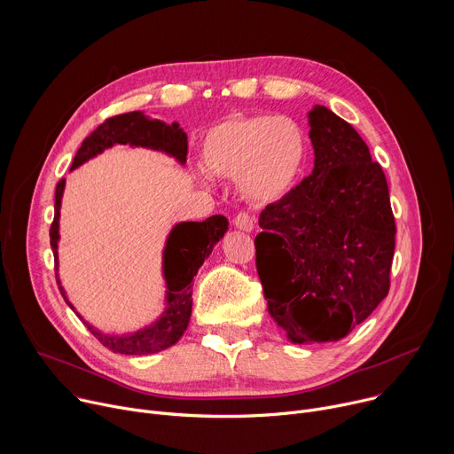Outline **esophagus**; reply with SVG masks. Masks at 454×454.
<instances>
[{"mask_svg":"<svg viewBox=\"0 0 454 454\" xmlns=\"http://www.w3.org/2000/svg\"><path fill=\"white\" fill-rule=\"evenodd\" d=\"M233 224H235V228H239L240 231L249 233V231H253V228H254V217H251L249 214H244V212H242V214L235 215Z\"/></svg>","mask_w":454,"mask_h":454,"instance_id":"1","label":"esophagus"}]
</instances>
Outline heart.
Listing matches in <instances>:
<instances>
[{"mask_svg":"<svg viewBox=\"0 0 454 454\" xmlns=\"http://www.w3.org/2000/svg\"><path fill=\"white\" fill-rule=\"evenodd\" d=\"M307 158L303 129L287 116H228L203 137L201 160L223 177H235L240 196L253 205H273L296 184ZM203 183L210 177L198 174Z\"/></svg>","mask_w":454,"mask_h":454,"instance_id":"obj_1","label":"heart"}]
</instances>
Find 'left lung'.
<instances>
[{
  "instance_id": "obj_1",
  "label": "left lung",
  "mask_w": 454,
  "mask_h": 454,
  "mask_svg": "<svg viewBox=\"0 0 454 454\" xmlns=\"http://www.w3.org/2000/svg\"><path fill=\"white\" fill-rule=\"evenodd\" d=\"M314 168L266 207L254 239L268 312L294 345L345 338L386 298L395 249L387 183L356 129L307 113Z\"/></svg>"
}]
</instances>
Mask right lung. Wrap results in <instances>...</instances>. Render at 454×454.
I'll return each instance as SVG.
<instances>
[{
	"label": "right lung",
	"mask_w": 454,
	"mask_h": 454,
	"mask_svg": "<svg viewBox=\"0 0 454 454\" xmlns=\"http://www.w3.org/2000/svg\"><path fill=\"white\" fill-rule=\"evenodd\" d=\"M114 145L147 149L174 158L179 165L186 163L188 142L186 133L177 121L167 123L153 118L144 111L113 116L98 125L82 142L70 170L79 168ZM67 179H60L55 188V217L50 228V246L59 271V240H60V207ZM228 219L212 215L201 223L183 221L172 226L161 251V277L165 282L163 310L147 325L131 333H106L91 325L70 301L57 273L59 291L70 309L82 319L90 333L109 350L125 356H147L176 345L184 334L192 316V287L203 262L210 256L215 244L226 235Z\"/></svg>",
	"instance_id": "add662e5"
}]
</instances>
